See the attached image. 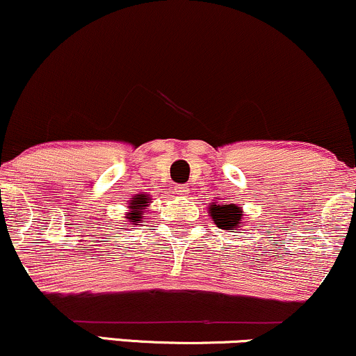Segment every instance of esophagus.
I'll return each instance as SVG.
<instances>
[{"instance_id":"34e87169","label":"esophagus","mask_w":356,"mask_h":356,"mask_svg":"<svg viewBox=\"0 0 356 356\" xmlns=\"http://www.w3.org/2000/svg\"><path fill=\"white\" fill-rule=\"evenodd\" d=\"M175 191H177V195H186L190 191V188L186 185H178L175 186Z\"/></svg>"}]
</instances>
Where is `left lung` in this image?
<instances>
[{"mask_svg":"<svg viewBox=\"0 0 356 356\" xmlns=\"http://www.w3.org/2000/svg\"><path fill=\"white\" fill-rule=\"evenodd\" d=\"M210 215L213 218L215 225L223 230H237L242 225L243 211L237 205H220V203H211Z\"/></svg>","mask_w":356,"mask_h":356,"instance_id":"obj_1","label":"left lung"}]
</instances>
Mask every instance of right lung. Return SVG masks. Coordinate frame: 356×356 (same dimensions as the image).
Here are the masks:
<instances>
[{
    "instance_id": "obj_1",
    "label": "right lung",
    "mask_w": 356,
    "mask_h": 356,
    "mask_svg": "<svg viewBox=\"0 0 356 356\" xmlns=\"http://www.w3.org/2000/svg\"><path fill=\"white\" fill-rule=\"evenodd\" d=\"M147 205H149L147 195H136L129 203V211H126L127 220L133 222L134 225H139L143 222V215H145Z\"/></svg>"
}]
</instances>
